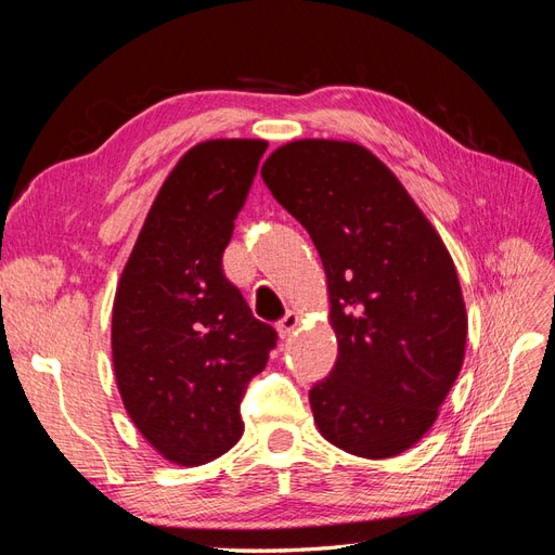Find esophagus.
I'll list each match as a JSON object with an SVG mask.
<instances>
[{
  "mask_svg": "<svg viewBox=\"0 0 555 555\" xmlns=\"http://www.w3.org/2000/svg\"><path fill=\"white\" fill-rule=\"evenodd\" d=\"M296 326H298V314H296V312H287V314H284V317L280 319V322L275 324L280 338H289V335L294 333Z\"/></svg>",
  "mask_w": 555,
  "mask_h": 555,
  "instance_id": "esophagus-1",
  "label": "esophagus"
}]
</instances>
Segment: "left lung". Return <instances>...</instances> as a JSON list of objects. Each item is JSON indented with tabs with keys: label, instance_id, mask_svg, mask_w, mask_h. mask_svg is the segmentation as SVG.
<instances>
[{
	"label": "left lung",
	"instance_id": "obj_1",
	"mask_svg": "<svg viewBox=\"0 0 555 555\" xmlns=\"http://www.w3.org/2000/svg\"><path fill=\"white\" fill-rule=\"evenodd\" d=\"M261 178L326 271L338 359L310 389L314 424L354 456H398L428 433L461 373L467 314L456 266L363 145L294 141L266 159Z\"/></svg>",
	"mask_w": 555,
	"mask_h": 555
}]
</instances>
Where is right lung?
Wrapping results in <instances>:
<instances>
[{"instance_id":"obj_1","label":"right lung","mask_w":555,"mask_h":555,"mask_svg":"<svg viewBox=\"0 0 555 555\" xmlns=\"http://www.w3.org/2000/svg\"><path fill=\"white\" fill-rule=\"evenodd\" d=\"M266 141L194 145L164 180L113 304V367L133 426L166 461L204 465L243 435L241 400L278 333L224 278Z\"/></svg>"}]
</instances>
